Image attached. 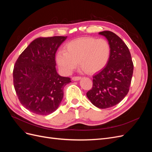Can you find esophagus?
<instances>
[{"label":"esophagus","instance_id":"obj_1","mask_svg":"<svg viewBox=\"0 0 152 152\" xmlns=\"http://www.w3.org/2000/svg\"><path fill=\"white\" fill-rule=\"evenodd\" d=\"M80 79H81V77H72V80H74V81H77V80H79Z\"/></svg>","mask_w":152,"mask_h":152}]
</instances>
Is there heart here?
Instances as JSON below:
<instances>
[{
	"label": "heart",
	"instance_id": "obj_1",
	"mask_svg": "<svg viewBox=\"0 0 152 152\" xmlns=\"http://www.w3.org/2000/svg\"><path fill=\"white\" fill-rule=\"evenodd\" d=\"M110 53L111 48L106 39L85 37L68 43L65 51L59 50L56 59L60 70L65 74H70L79 62L82 70L94 73L107 66Z\"/></svg>",
	"mask_w": 152,
	"mask_h": 152
}]
</instances>
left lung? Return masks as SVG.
Returning a JSON list of instances; mask_svg holds the SVG:
<instances>
[{
	"mask_svg": "<svg viewBox=\"0 0 152 152\" xmlns=\"http://www.w3.org/2000/svg\"><path fill=\"white\" fill-rule=\"evenodd\" d=\"M99 34L108 40L111 53L107 66L93 76V87L86 95L95 107L104 109L117 104L127 94L134 65L129 50L118 35L110 31Z\"/></svg>",
	"mask_w": 152,
	"mask_h": 152,
	"instance_id": "obj_1",
	"label": "left lung"
}]
</instances>
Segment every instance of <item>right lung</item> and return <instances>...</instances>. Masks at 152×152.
<instances>
[{
  "label": "right lung",
  "mask_w": 152,
  "mask_h": 152,
  "mask_svg": "<svg viewBox=\"0 0 152 152\" xmlns=\"http://www.w3.org/2000/svg\"><path fill=\"white\" fill-rule=\"evenodd\" d=\"M67 37H39L29 44L16 60L13 83L20 103L30 112L46 115L56 111L63 89L71 82L56 72L55 54Z\"/></svg>",
  "instance_id": "add662e5"
}]
</instances>
